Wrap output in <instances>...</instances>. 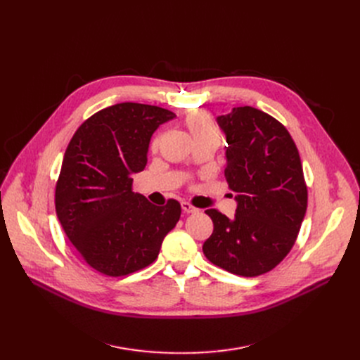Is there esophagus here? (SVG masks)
Masks as SVG:
<instances>
[{
	"label": "esophagus",
	"instance_id": "obj_1",
	"mask_svg": "<svg viewBox=\"0 0 360 360\" xmlns=\"http://www.w3.org/2000/svg\"><path fill=\"white\" fill-rule=\"evenodd\" d=\"M182 210H184L185 213H197V212H198L197 207H194V205L190 204V202H182Z\"/></svg>",
	"mask_w": 360,
	"mask_h": 360
}]
</instances>
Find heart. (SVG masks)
<instances>
[{"label":"heart","mask_w":360,"mask_h":360,"mask_svg":"<svg viewBox=\"0 0 360 360\" xmlns=\"http://www.w3.org/2000/svg\"><path fill=\"white\" fill-rule=\"evenodd\" d=\"M185 125L190 129L193 140L197 146H210L216 148L220 143V131L205 110H194L185 117ZM162 137H156L153 141V148L156 150L160 146Z\"/></svg>","instance_id":"heart-1"}]
</instances>
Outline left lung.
Returning <instances> with one entry per match:
<instances>
[{
	"instance_id": "1",
	"label": "left lung",
	"mask_w": 360,
	"mask_h": 360,
	"mask_svg": "<svg viewBox=\"0 0 360 360\" xmlns=\"http://www.w3.org/2000/svg\"><path fill=\"white\" fill-rule=\"evenodd\" d=\"M228 148L226 181L235 193L233 219L216 209L212 236L202 252L214 266L257 277L285 259L307 213L308 188L297 147L286 127L252 106L217 118Z\"/></svg>"
}]
</instances>
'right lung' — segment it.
<instances>
[{
	"mask_svg": "<svg viewBox=\"0 0 360 360\" xmlns=\"http://www.w3.org/2000/svg\"><path fill=\"white\" fill-rule=\"evenodd\" d=\"M167 109L124 102L87 118L65 150L55 185V210L67 238L91 269L121 277L159 255L181 217V204H150L132 193V175L147 163L148 143Z\"/></svg>",
	"mask_w": 360,
	"mask_h": 360,
	"instance_id": "obj_1",
	"label": "right lung"
}]
</instances>
